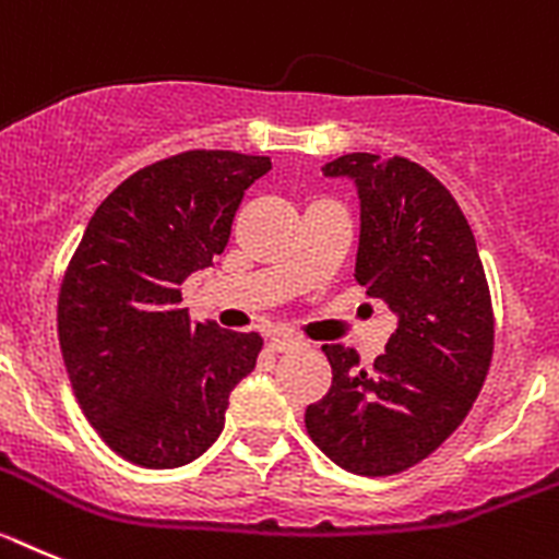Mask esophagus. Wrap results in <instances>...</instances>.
<instances>
[{
  "label": "esophagus",
  "instance_id": "esophagus-1",
  "mask_svg": "<svg viewBox=\"0 0 559 559\" xmlns=\"http://www.w3.org/2000/svg\"><path fill=\"white\" fill-rule=\"evenodd\" d=\"M300 345H304V342H300L298 336H289V334L270 336V348L278 350V354H284V350H295V348H300Z\"/></svg>",
  "mask_w": 559,
  "mask_h": 559
}]
</instances>
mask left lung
Instances as JSON below:
<instances>
[{"label": "left lung", "mask_w": 559, "mask_h": 559, "mask_svg": "<svg viewBox=\"0 0 559 559\" xmlns=\"http://www.w3.org/2000/svg\"><path fill=\"white\" fill-rule=\"evenodd\" d=\"M323 175L356 183V281L399 325L373 367H361L354 348L323 345L331 390L306 409V431L350 474H401L440 449L485 384L492 359L485 267L456 200L415 160L348 153Z\"/></svg>", "instance_id": "1"}]
</instances>
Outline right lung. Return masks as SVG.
<instances>
[{"label":"right lung","mask_w":559,"mask_h":559,"mask_svg":"<svg viewBox=\"0 0 559 559\" xmlns=\"http://www.w3.org/2000/svg\"><path fill=\"white\" fill-rule=\"evenodd\" d=\"M267 155L189 150L155 160L94 211L58 298L74 399L133 465L180 467L214 445L228 395L255 367V331L192 323L180 284L214 264Z\"/></svg>","instance_id":"1"}]
</instances>
